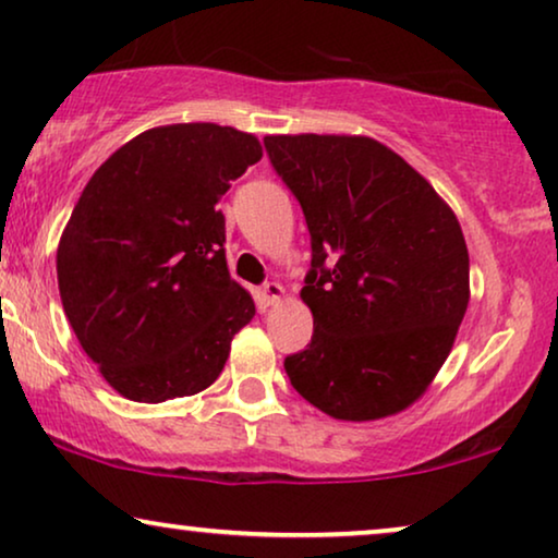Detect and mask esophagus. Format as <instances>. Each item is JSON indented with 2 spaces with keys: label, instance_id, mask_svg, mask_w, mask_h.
Returning a JSON list of instances; mask_svg holds the SVG:
<instances>
[{
  "label": "esophagus",
  "instance_id": "esophagus-1",
  "mask_svg": "<svg viewBox=\"0 0 558 558\" xmlns=\"http://www.w3.org/2000/svg\"><path fill=\"white\" fill-rule=\"evenodd\" d=\"M262 294L266 304H277L281 296H284V287L279 284V281H266V284L262 287Z\"/></svg>",
  "mask_w": 558,
  "mask_h": 558
}]
</instances>
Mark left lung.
Here are the masks:
<instances>
[{
    "label": "left lung",
    "instance_id": "8db88e82",
    "mask_svg": "<svg viewBox=\"0 0 558 558\" xmlns=\"http://www.w3.org/2000/svg\"><path fill=\"white\" fill-rule=\"evenodd\" d=\"M310 228V345L284 357L296 393L345 422L407 409L452 350L470 256L449 205L368 136H266Z\"/></svg>",
    "mask_w": 558,
    "mask_h": 558
}]
</instances>
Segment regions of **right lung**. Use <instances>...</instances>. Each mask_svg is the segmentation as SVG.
Segmentation results:
<instances>
[{
  "mask_svg": "<svg viewBox=\"0 0 558 558\" xmlns=\"http://www.w3.org/2000/svg\"><path fill=\"white\" fill-rule=\"evenodd\" d=\"M262 159L218 124L149 129L94 172L58 246L68 323L113 391L162 403L208 388L256 315L226 264L231 180Z\"/></svg>",
  "mask_w": 558,
  "mask_h": 558,
  "instance_id": "add662e5",
  "label": "right lung"
}]
</instances>
